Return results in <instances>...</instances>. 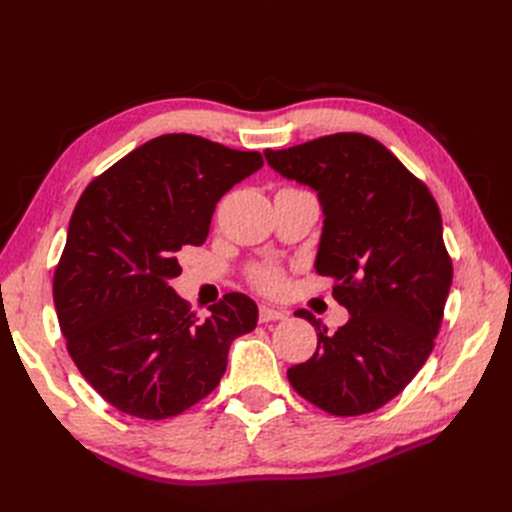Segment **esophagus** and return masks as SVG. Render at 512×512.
Returning <instances> with one entry per match:
<instances>
[{"label": "esophagus", "mask_w": 512, "mask_h": 512, "mask_svg": "<svg viewBox=\"0 0 512 512\" xmlns=\"http://www.w3.org/2000/svg\"><path fill=\"white\" fill-rule=\"evenodd\" d=\"M288 314L280 307L271 305H260V322H271V320H284Z\"/></svg>", "instance_id": "obj_1"}]
</instances>
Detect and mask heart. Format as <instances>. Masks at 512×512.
Wrapping results in <instances>:
<instances>
[{"mask_svg":"<svg viewBox=\"0 0 512 512\" xmlns=\"http://www.w3.org/2000/svg\"><path fill=\"white\" fill-rule=\"evenodd\" d=\"M254 280H256V284L260 286V288H265V290H277L282 286V275H280V271H275V269H258L256 271V275H254Z\"/></svg>","mask_w":512,"mask_h":512,"instance_id":"heart-1","label":"heart"}]
</instances>
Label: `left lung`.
Here are the masks:
<instances>
[{
  "instance_id": "obj_1",
  "label": "left lung",
  "mask_w": 512,
  "mask_h": 512,
  "mask_svg": "<svg viewBox=\"0 0 512 512\" xmlns=\"http://www.w3.org/2000/svg\"><path fill=\"white\" fill-rule=\"evenodd\" d=\"M265 158L277 175L316 192L324 220L314 269L333 277V297L350 314L327 333L299 309L318 346L288 380L329 414L374 412L418 374L440 329L453 282L440 209L427 185L365 134L267 149Z\"/></svg>"
}]
</instances>
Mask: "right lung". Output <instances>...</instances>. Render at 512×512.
I'll return each mask as SVG.
<instances>
[{"mask_svg": "<svg viewBox=\"0 0 512 512\" xmlns=\"http://www.w3.org/2000/svg\"><path fill=\"white\" fill-rule=\"evenodd\" d=\"M262 168L256 151L164 134L87 185L68 224L53 301L83 378L130 416H177L207 397L256 303L230 292L198 318L168 286L177 252L203 245L220 198Z\"/></svg>", "mask_w": 512, "mask_h": 512, "instance_id": "add662e5", "label": "right lung"}]
</instances>
